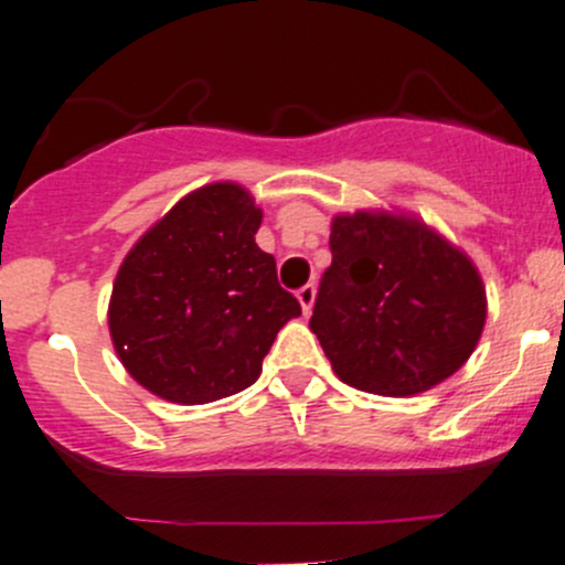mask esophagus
Segmentation results:
<instances>
[{
  "label": "esophagus",
  "mask_w": 565,
  "mask_h": 565,
  "mask_svg": "<svg viewBox=\"0 0 565 565\" xmlns=\"http://www.w3.org/2000/svg\"><path fill=\"white\" fill-rule=\"evenodd\" d=\"M315 295H317L315 284H306V287L298 289V300H300V309H303V315H309L311 306H315Z\"/></svg>",
  "instance_id": "esophagus-1"
}]
</instances>
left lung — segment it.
Segmentation results:
<instances>
[{
    "mask_svg": "<svg viewBox=\"0 0 565 565\" xmlns=\"http://www.w3.org/2000/svg\"><path fill=\"white\" fill-rule=\"evenodd\" d=\"M309 328L339 381L405 397L461 370L486 322V289L472 262L425 223L386 212L331 223Z\"/></svg>",
    "mask_w": 565,
    "mask_h": 565,
    "instance_id": "obj_1",
    "label": "left lung"
}]
</instances>
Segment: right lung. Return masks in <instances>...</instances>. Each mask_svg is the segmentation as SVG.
I'll return each mask as SVG.
<instances>
[{
    "label": "right lung",
    "mask_w": 565,
    "mask_h": 565,
    "mask_svg": "<svg viewBox=\"0 0 565 565\" xmlns=\"http://www.w3.org/2000/svg\"><path fill=\"white\" fill-rule=\"evenodd\" d=\"M262 210L239 184L179 201L126 254L109 300L118 359L171 403L228 397L259 377L276 333L300 303L256 245Z\"/></svg>",
    "instance_id": "right-lung-1"
}]
</instances>
